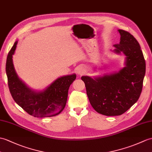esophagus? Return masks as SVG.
I'll list each match as a JSON object with an SVG mask.
<instances>
[{
	"label": "esophagus",
	"instance_id": "34e87169",
	"mask_svg": "<svg viewBox=\"0 0 152 152\" xmlns=\"http://www.w3.org/2000/svg\"><path fill=\"white\" fill-rule=\"evenodd\" d=\"M86 69H85L83 66H78V67L77 68V74L79 75H83L84 74H86Z\"/></svg>",
	"mask_w": 152,
	"mask_h": 152
}]
</instances>
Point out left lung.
<instances>
[{"label":"left lung","instance_id":"8db88e82","mask_svg":"<svg viewBox=\"0 0 152 152\" xmlns=\"http://www.w3.org/2000/svg\"><path fill=\"white\" fill-rule=\"evenodd\" d=\"M114 52L126 56V66L118 72L92 78L82 76L90 103L98 113L121 115L139 100L142 92L146 62L140 45L132 35L123 30Z\"/></svg>","mask_w":152,"mask_h":152}]
</instances>
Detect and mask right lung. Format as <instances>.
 Listing matches in <instances>:
<instances>
[{
  "instance_id": "add662e5",
  "label": "right lung",
  "mask_w": 152,
  "mask_h": 152,
  "mask_svg": "<svg viewBox=\"0 0 152 152\" xmlns=\"http://www.w3.org/2000/svg\"><path fill=\"white\" fill-rule=\"evenodd\" d=\"M15 42L7 56L6 72L8 87L13 100L27 113L35 117H51L59 115L65 108L70 85L76 75L60 77L41 92H35L28 87L18 76L14 69L12 57L17 47Z\"/></svg>"
}]
</instances>
